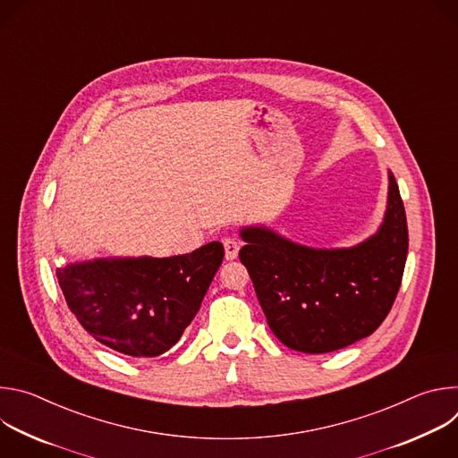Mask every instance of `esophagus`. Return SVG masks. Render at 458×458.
Masks as SVG:
<instances>
[{"mask_svg":"<svg viewBox=\"0 0 458 458\" xmlns=\"http://www.w3.org/2000/svg\"><path fill=\"white\" fill-rule=\"evenodd\" d=\"M223 244H225V257L226 260H233L239 253V242L235 239H223Z\"/></svg>","mask_w":458,"mask_h":458,"instance_id":"34e87169","label":"esophagus"}]
</instances>
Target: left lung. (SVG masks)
I'll use <instances>...</instances> for the list:
<instances>
[{
    "instance_id": "obj_1",
    "label": "left lung",
    "mask_w": 458,
    "mask_h": 458,
    "mask_svg": "<svg viewBox=\"0 0 458 458\" xmlns=\"http://www.w3.org/2000/svg\"><path fill=\"white\" fill-rule=\"evenodd\" d=\"M246 267L270 330L288 348L328 353L371 335L399 293L408 223L389 172L387 208L375 235L352 248L317 250L267 226L241 230Z\"/></svg>"
}]
</instances>
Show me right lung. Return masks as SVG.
I'll use <instances>...</instances> for the list:
<instances>
[{
  "label": "right lung",
  "mask_w": 458,
  "mask_h": 458,
  "mask_svg": "<svg viewBox=\"0 0 458 458\" xmlns=\"http://www.w3.org/2000/svg\"><path fill=\"white\" fill-rule=\"evenodd\" d=\"M225 257L208 242L174 257L94 259L57 268L71 311L101 344L130 355L168 352L199 311Z\"/></svg>",
  "instance_id": "right-lung-1"
}]
</instances>
